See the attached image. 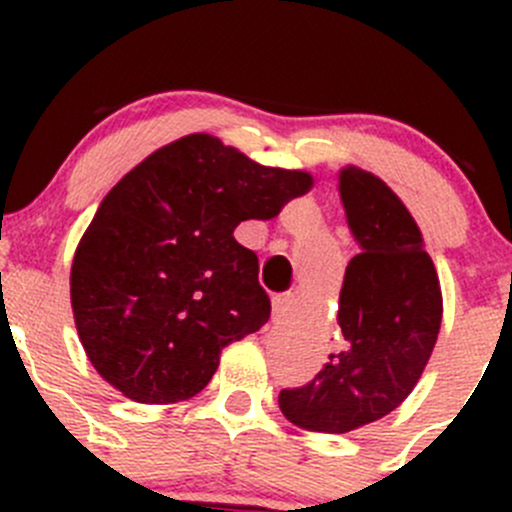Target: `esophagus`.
<instances>
[{
  "label": "esophagus",
  "mask_w": 512,
  "mask_h": 512,
  "mask_svg": "<svg viewBox=\"0 0 512 512\" xmlns=\"http://www.w3.org/2000/svg\"><path fill=\"white\" fill-rule=\"evenodd\" d=\"M292 304H294L292 292L275 294V297H272V319H275V322H282V319L289 314V309H292Z\"/></svg>",
  "instance_id": "1"
}]
</instances>
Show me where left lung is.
I'll list each match as a JSON object with an SVG mask.
<instances>
[{
	"label": "left lung",
	"mask_w": 512,
	"mask_h": 512,
	"mask_svg": "<svg viewBox=\"0 0 512 512\" xmlns=\"http://www.w3.org/2000/svg\"><path fill=\"white\" fill-rule=\"evenodd\" d=\"M339 198L359 245L339 292L342 349L280 409L304 431L347 433L399 409L421 379L443 319L436 265L399 195L369 170L344 165Z\"/></svg>",
	"instance_id": "obj_1"
}]
</instances>
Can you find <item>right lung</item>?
Segmentation results:
<instances>
[{"label": "right lung", "instance_id": "1", "mask_svg": "<svg viewBox=\"0 0 512 512\" xmlns=\"http://www.w3.org/2000/svg\"><path fill=\"white\" fill-rule=\"evenodd\" d=\"M314 185L210 133H190L128 170L98 205L71 262L81 347L138 404L200 394L227 344L270 319L242 220H272Z\"/></svg>", "mask_w": 512, "mask_h": 512}]
</instances>
